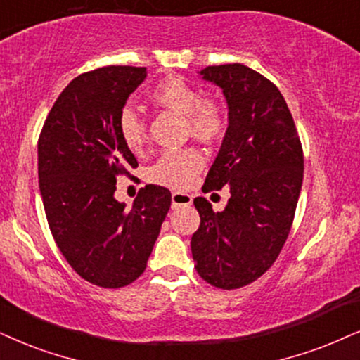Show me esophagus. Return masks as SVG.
Segmentation results:
<instances>
[{
	"mask_svg": "<svg viewBox=\"0 0 360 360\" xmlns=\"http://www.w3.org/2000/svg\"><path fill=\"white\" fill-rule=\"evenodd\" d=\"M171 201H172V207H179V206H189L193 202V195L188 193H181V191H172L171 194Z\"/></svg>",
	"mask_w": 360,
	"mask_h": 360,
	"instance_id": "1",
	"label": "esophagus"
}]
</instances>
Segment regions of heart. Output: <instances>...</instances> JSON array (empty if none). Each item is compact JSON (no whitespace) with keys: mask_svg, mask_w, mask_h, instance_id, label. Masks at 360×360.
Here are the masks:
<instances>
[{"mask_svg":"<svg viewBox=\"0 0 360 360\" xmlns=\"http://www.w3.org/2000/svg\"><path fill=\"white\" fill-rule=\"evenodd\" d=\"M149 99L154 106L166 108L177 115L186 116L191 134L198 139L212 141L222 133L224 112L219 104L211 99H201L199 89L186 83L184 79L176 76L162 79L154 86ZM117 131L122 143L131 151H139L146 141V126L143 117L131 108H124L121 111ZM202 154L195 149L166 151L149 167L148 179L169 188H184L202 169Z\"/></svg>","mask_w":360,"mask_h":360,"instance_id":"1","label":"heart"}]
</instances>
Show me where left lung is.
I'll return each instance as SVG.
<instances>
[{
  "label": "left lung",
  "mask_w": 360,
  "mask_h": 360,
  "mask_svg": "<svg viewBox=\"0 0 360 360\" xmlns=\"http://www.w3.org/2000/svg\"><path fill=\"white\" fill-rule=\"evenodd\" d=\"M204 81L222 89L227 131L202 191L229 186L224 211L195 198L201 224L191 238L198 274L219 289L261 277L279 256L302 188L304 156L281 91L251 68L207 66Z\"/></svg>",
  "instance_id": "obj_1"
}]
</instances>
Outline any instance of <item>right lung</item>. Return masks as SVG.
I'll return each instance as SVG.
<instances>
[{
	"instance_id": "obj_1",
	"label": "right lung",
	"mask_w": 360,
	"mask_h": 360,
	"mask_svg": "<svg viewBox=\"0 0 360 360\" xmlns=\"http://www.w3.org/2000/svg\"><path fill=\"white\" fill-rule=\"evenodd\" d=\"M146 68L106 66L63 89L38 141V177L49 229L70 266L99 288H124L146 269L171 193L148 184L131 209L116 181L138 166L117 120Z\"/></svg>"
}]
</instances>
